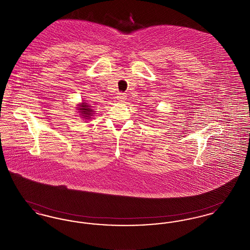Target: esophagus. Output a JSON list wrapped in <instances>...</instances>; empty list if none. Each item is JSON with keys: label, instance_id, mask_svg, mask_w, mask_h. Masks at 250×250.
Listing matches in <instances>:
<instances>
[{"label": "esophagus", "instance_id": "obj_1", "mask_svg": "<svg viewBox=\"0 0 250 250\" xmlns=\"http://www.w3.org/2000/svg\"><path fill=\"white\" fill-rule=\"evenodd\" d=\"M117 100L119 101V102H125V100H126V95H125V94H123V93H119L118 94V95H117Z\"/></svg>", "mask_w": 250, "mask_h": 250}]
</instances>
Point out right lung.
Segmentation results:
<instances>
[{"label": "right lung", "mask_w": 250, "mask_h": 250, "mask_svg": "<svg viewBox=\"0 0 250 250\" xmlns=\"http://www.w3.org/2000/svg\"><path fill=\"white\" fill-rule=\"evenodd\" d=\"M78 110L79 112L81 113V117L84 118V119L90 120L93 116V112L94 110L91 108V106L88 104V103H82V104H79L78 105Z\"/></svg>", "instance_id": "obj_1"}]
</instances>
